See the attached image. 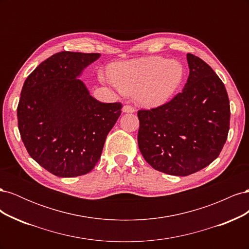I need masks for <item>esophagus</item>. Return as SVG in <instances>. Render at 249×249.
Segmentation results:
<instances>
[{
	"label": "esophagus",
	"instance_id": "34e87169",
	"mask_svg": "<svg viewBox=\"0 0 249 249\" xmlns=\"http://www.w3.org/2000/svg\"><path fill=\"white\" fill-rule=\"evenodd\" d=\"M134 108L132 106H129V105H125V106L123 107V112L124 113H134Z\"/></svg>",
	"mask_w": 249,
	"mask_h": 249
}]
</instances>
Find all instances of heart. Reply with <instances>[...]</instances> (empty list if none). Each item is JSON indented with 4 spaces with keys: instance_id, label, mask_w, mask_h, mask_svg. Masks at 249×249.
<instances>
[{
    "instance_id": "b5f03b06",
    "label": "heart",
    "mask_w": 249,
    "mask_h": 249,
    "mask_svg": "<svg viewBox=\"0 0 249 249\" xmlns=\"http://www.w3.org/2000/svg\"><path fill=\"white\" fill-rule=\"evenodd\" d=\"M109 77L120 92L135 95L144 108H157L175 95L185 78L178 60L160 56L118 62L110 66Z\"/></svg>"
}]
</instances>
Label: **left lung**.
I'll return each mask as SVG.
<instances>
[{
	"mask_svg": "<svg viewBox=\"0 0 249 249\" xmlns=\"http://www.w3.org/2000/svg\"><path fill=\"white\" fill-rule=\"evenodd\" d=\"M189 77L183 91L152 110L138 111V145L154 169L186 177L219 156L230 130V101L216 72L187 54Z\"/></svg>",
	"mask_w": 249,
	"mask_h": 249,
	"instance_id": "8db88e82",
	"label": "left lung"
}]
</instances>
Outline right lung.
Segmentation results:
<instances>
[{"label":"right lung","instance_id":"1","mask_svg":"<svg viewBox=\"0 0 249 249\" xmlns=\"http://www.w3.org/2000/svg\"><path fill=\"white\" fill-rule=\"evenodd\" d=\"M100 54L59 52L29 74L18 106V124L29 155L53 175L91 171L122 113L120 103H101L79 78Z\"/></svg>","mask_w":249,"mask_h":249}]
</instances>
